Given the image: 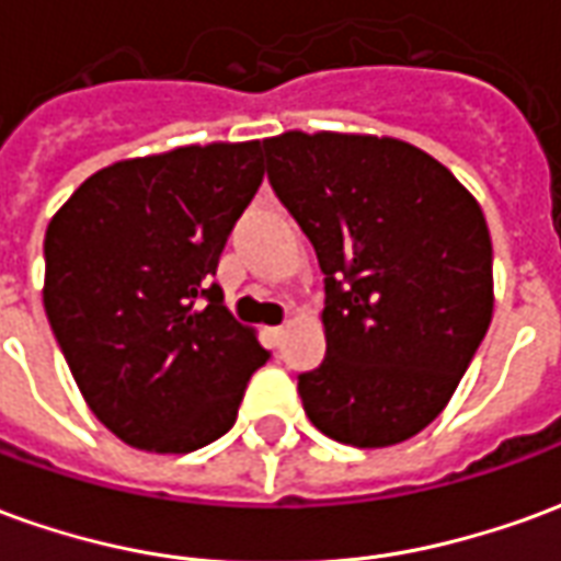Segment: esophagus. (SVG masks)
Returning a JSON list of instances; mask_svg holds the SVG:
<instances>
[{"instance_id":"obj_1","label":"esophagus","mask_w":561,"mask_h":561,"mask_svg":"<svg viewBox=\"0 0 561 561\" xmlns=\"http://www.w3.org/2000/svg\"><path fill=\"white\" fill-rule=\"evenodd\" d=\"M282 336H285V324H279V328H267V340L273 342V345H279Z\"/></svg>"}]
</instances>
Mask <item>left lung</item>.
I'll list each match as a JSON object with an SVG mask.
<instances>
[{"label": "left lung", "instance_id": "8db88e82", "mask_svg": "<svg viewBox=\"0 0 561 561\" xmlns=\"http://www.w3.org/2000/svg\"><path fill=\"white\" fill-rule=\"evenodd\" d=\"M267 180L324 273V360L297 376L309 421L400 445L454 397L493 318L478 201L423 149L373 135L264 140Z\"/></svg>", "mask_w": 561, "mask_h": 561}]
</instances>
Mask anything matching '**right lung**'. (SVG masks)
Segmentation results:
<instances>
[{"label": "right lung", "mask_w": 561, "mask_h": 561, "mask_svg": "<svg viewBox=\"0 0 561 561\" xmlns=\"http://www.w3.org/2000/svg\"><path fill=\"white\" fill-rule=\"evenodd\" d=\"M261 180V140L180 147L92 173L47 225L44 312L87 405L126 445L216 442L270 360L213 282Z\"/></svg>", "instance_id": "add662e5"}]
</instances>
